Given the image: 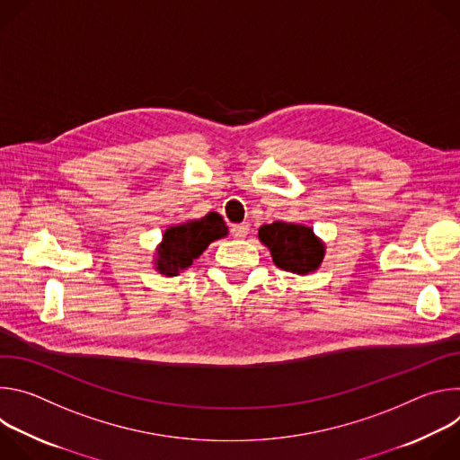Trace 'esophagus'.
I'll return each mask as SVG.
<instances>
[{
  "mask_svg": "<svg viewBox=\"0 0 460 460\" xmlns=\"http://www.w3.org/2000/svg\"><path fill=\"white\" fill-rule=\"evenodd\" d=\"M247 231H249V226H247V224L231 226V234H233L234 238H245V236H247Z\"/></svg>",
  "mask_w": 460,
  "mask_h": 460,
  "instance_id": "obj_1",
  "label": "esophagus"
}]
</instances>
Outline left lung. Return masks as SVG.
Instances as JSON below:
<instances>
[{
	"mask_svg": "<svg viewBox=\"0 0 460 460\" xmlns=\"http://www.w3.org/2000/svg\"><path fill=\"white\" fill-rule=\"evenodd\" d=\"M258 236L270 247L275 266L284 271L298 275L314 271L323 258V243L314 236L313 229L298 224L273 222L261 226Z\"/></svg>",
	"mask_w": 460,
	"mask_h": 460,
	"instance_id": "8db88e82",
	"label": "left lung"
}]
</instances>
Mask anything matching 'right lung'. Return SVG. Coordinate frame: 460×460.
<instances>
[{
    "label": "right lung",
    "mask_w": 460,
    "mask_h": 460,
    "mask_svg": "<svg viewBox=\"0 0 460 460\" xmlns=\"http://www.w3.org/2000/svg\"><path fill=\"white\" fill-rule=\"evenodd\" d=\"M227 226L224 218L211 211L200 220H190L181 226L169 227L164 233V242L158 247V270L167 277L178 275L181 270L189 268L192 260L199 258L206 247L226 236Z\"/></svg>",
    "instance_id": "obj_1"
}]
</instances>
